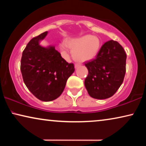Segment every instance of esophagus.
<instances>
[{
	"mask_svg": "<svg viewBox=\"0 0 146 146\" xmlns=\"http://www.w3.org/2000/svg\"><path fill=\"white\" fill-rule=\"evenodd\" d=\"M79 66H80V64H75V68H78Z\"/></svg>",
	"mask_w": 146,
	"mask_h": 146,
	"instance_id": "esophagus-1",
	"label": "esophagus"
}]
</instances>
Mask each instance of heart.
<instances>
[{
	"label": "heart",
	"instance_id": "obj_1",
	"mask_svg": "<svg viewBox=\"0 0 146 146\" xmlns=\"http://www.w3.org/2000/svg\"><path fill=\"white\" fill-rule=\"evenodd\" d=\"M68 46L72 50L74 58L79 62L92 60L98 54L101 47L98 38L92 35H85L60 44V48L65 50Z\"/></svg>",
	"mask_w": 146,
	"mask_h": 146
}]
</instances>
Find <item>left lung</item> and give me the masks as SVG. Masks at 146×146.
<instances>
[{
	"label": "left lung",
	"mask_w": 146,
	"mask_h": 146,
	"mask_svg": "<svg viewBox=\"0 0 146 146\" xmlns=\"http://www.w3.org/2000/svg\"><path fill=\"white\" fill-rule=\"evenodd\" d=\"M126 57L123 47L111 40L102 46L95 58L85 63L88 74L84 84L92 98L106 99L116 92L125 76Z\"/></svg>",
	"instance_id": "1"
}]
</instances>
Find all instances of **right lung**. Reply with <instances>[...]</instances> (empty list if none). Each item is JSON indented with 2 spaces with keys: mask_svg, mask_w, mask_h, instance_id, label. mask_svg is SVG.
I'll return each instance as SVG.
<instances>
[{
  "mask_svg": "<svg viewBox=\"0 0 146 146\" xmlns=\"http://www.w3.org/2000/svg\"><path fill=\"white\" fill-rule=\"evenodd\" d=\"M47 34L44 32L30 40L21 61L26 86L36 98L44 102L58 98L68 78L75 70L74 64L67 62L54 47L44 48L39 44Z\"/></svg>",
  "mask_w": 146,
  "mask_h": 146,
  "instance_id": "1",
  "label": "right lung"
}]
</instances>
